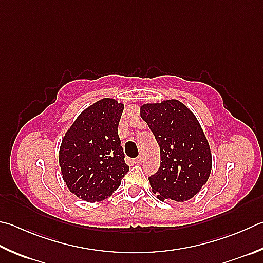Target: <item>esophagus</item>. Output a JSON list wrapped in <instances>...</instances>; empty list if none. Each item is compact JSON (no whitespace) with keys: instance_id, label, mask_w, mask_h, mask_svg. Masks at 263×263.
I'll return each mask as SVG.
<instances>
[{"instance_id":"obj_1","label":"esophagus","mask_w":263,"mask_h":263,"mask_svg":"<svg viewBox=\"0 0 263 263\" xmlns=\"http://www.w3.org/2000/svg\"><path fill=\"white\" fill-rule=\"evenodd\" d=\"M142 161H144V157L139 156V157H137V159L135 160V163H136V164H141Z\"/></svg>"}]
</instances>
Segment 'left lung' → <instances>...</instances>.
Masks as SVG:
<instances>
[{
	"mask_svg": "<svg viewBox=\"0 0 263 263\" xmlns=\"http://www.w3.org/2000/svg\"><path fill=\"white\" fill-rule=\"evenodd\" d=\"M140 116L160 147V169L148 178L152 192L161 201L192 199L212 171L211 147L197 117L176 99L142 104Z\"/></svg>",
	"mask_w": 263,
	"mask_h": 263,
	"instance_id": "8db88e82",
	"label": "left lung"
}]
</instances>
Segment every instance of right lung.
<instances>
[{"label":"right lung","instance_id":"obj_1","mask_svg":"<svg viewBox=\"0 0 263 263\" xmlns=\"http://www.w3.org/2000/svg\"><path fill=\"white\" fill-rule=\"evenodd\" d=\"M123 109L115 99L99 100L80 112L62 139V178L70 192L84 201L110 197L130 169L117 132Z\"/></svg>","mask_w":263,"mask_h":263}]
</instances>
